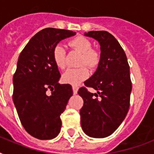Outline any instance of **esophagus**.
<instances>
[{
    "mask_svg": "<svg viewBox=\"0 0 154 154\" xmlns=\"http://www.w3.org/2000/svg\"><path fill=\"white\" fill-rule=\"evenodd\" d=\"M77 91H78V87L72 85V92H73V94H77Z\"/></svg>",
    "mask_w": 154,
    "mask_h": 154,
    "instance_id": "obj_1",
    "label": "esophagus"
}]
</instances>
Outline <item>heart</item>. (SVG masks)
I'll return each mask as SVG.
<instances>
[{
    "instance_id": "heart-1",
    "label": "heart",
    "mask_w": 154,
    "mask_h": 154,
    "mask_svg": "<svg viewBox=\"0 0 154 154\" xmlns=\"http://www.w3.org/2000/svg\"><path fill=\"white\" fill-rule=\"evenodd\" d=\"M72 49L77 50L82 54L80 65H86L91 69L97 67L100 63V54L97 51L92 49L93 45L90 41L84 37L79 36L73 38L69 42ZM66 51L62 45L57 44L53 50V59L56 66L60 69H65L66 65ZM89 71L88 68L82 66L78 69H69L62 74V81L67 84L77 85L83 80L89 77Z\"/></svg>"
}]
</instances>
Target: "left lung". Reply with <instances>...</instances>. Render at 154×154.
<instances>
[{
    "label": "left lung",
    "mask_w": 154,
    "mask_h": 154,
    "mask_svg": "<svg viewBox=\"0 0 154 154\" xmlns=\"http://www.w3.org/2000/svg\"><path fill=\"white\" fill-rule=\"evenodd\" d=\"M84 35L98 42L101 59L96 72L84 82L97 93L85 87L78 90L84 101L81 124L86 135L102 138L111 135L126 117L132 90L129 66L121 45L109 32L90 31Z\"/></svg>",
    "instance_id": "8db88e82"
}]
</instances>
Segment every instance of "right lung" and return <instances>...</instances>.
<instances>
[{
    "instance_id": "add662e5",
    "label": "right lung",
    "mask_w": 154,
    "mask_h": 154,
    "mask_svg": "<svg viewBox=\"0 0 154 154\" xmlns=\"http://www.w3.org/2000/svg\"><path fill=\"white\" fill-rule=\"evenodd\" d=\"M74 35L69 30L44 29L29 40L18 58L13 78V101L23 127L40 140L57 136L60 116L72 95L70 85L58 82L60 74L53 61V50L60 41Z\"/></svg>"
}]
</instances>
